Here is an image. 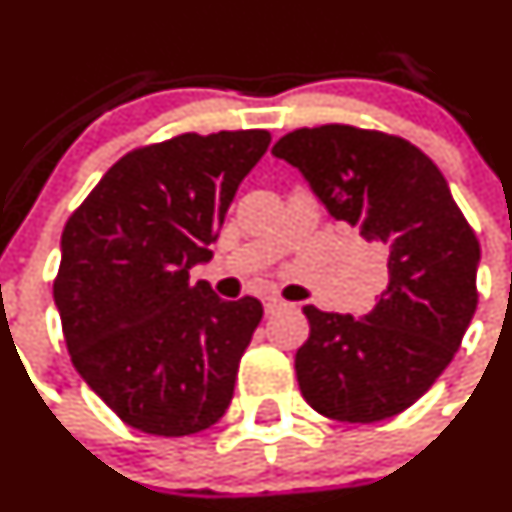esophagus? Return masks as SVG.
I'll return each mask as SVG.
<instances>
[{
	"mask_svg": "<svg viewBox=\"0 0 512 512\" xmlns=\"http://www.w3.org/2000/svg\"><path fill=\"white\" fill-rule=\"evenodd\" d=\"M263 307H266V315H276V312L285 310V307H290V302L280 300V298H266L263 302Z\"/></svg>",
	"mask_w": 512,
	"mask_h": 512,
	"instance_id": "obj_1",
	"label": "esophagus"
}]
</instances>
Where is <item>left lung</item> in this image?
<instances>
[{"label": "left lung", "instance_id": "1", "mask_svg": "<svg viewBox=\"0 0 512 512\" xmlns=\"http://www.w3.org/2000/svg\"><path fill=\"white\" fill-rule=\"evenodd\" d=\"M273 156L300 168L329 214L388 266L386 288L361 320L302 307L310 322L295 354L302 398L329 420H388L420 400L459 351L478 305L476 232L442 170L395 134L302 126Z\"/></svg>", "mask_w": 512, "mask_h": 512}]
</instances>
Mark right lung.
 <instances>
[{
    "instance_id": "obj_1",
    "label": "right lung",
    "mask_w": 512,
    "mask_h": 512,
    "mask_svg": "<svg viewBox=\"0 0 512 512\" xmlns=\"http://www.w3.org/2000/svg\"><path fill=\"white\" fill-rule=\"evenodd\" d=\"M266 129L178 134L119 158L68 217L53 280L70 361L107 408L153 437L212 427L263 317L190 268L210 261Z\"/></svg>"
}]
</instances>
